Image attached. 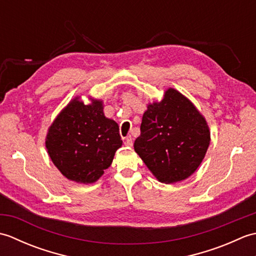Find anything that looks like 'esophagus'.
Instances as JSON below:
<instances>
[{"instance_id": "34e87169", "label": "esophagus", "mask_w": 256, "mask_h": 256, "mask_svg": "<svg viewBox=\"0 0 256 256\" xmlns=\"http://www.w3.org/2000/svg\"><path fill=\"white\" fill-rule=\"evenodd\" d=\"M124 145L133 146V138H132V136H126V138H124Z\"/></svg>"}]
</instances>
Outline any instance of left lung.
<instances>
[{
    "label": "left lung",
    "instance_id": "8db88e82",
    "mask_svg": "<svg viewBox=\"0 0 256 256\" xmlns=\"http://www.w3.org/2000/svg\"><path fill=\"white\" fill-rule=\"evenodd\" d=\"M210 132L204 118L175 89L148 106L134 150L160 182L188 178L204 158Z\"/></svg>",
    "mask_w": 256,
    "mask_h": 256
}]
</instances>
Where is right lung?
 <instances>
[{
	"label": "right lung",
	"mask_w": 256,
	"mask_h": 256,
	"mask_svg": "<svg viewBox=\"0 0 256 256\" xmlns=\"http://www.w3.org/2000/svg\"><path fill=\"white\" fill-rule=\"evenodd\" d=\"M121 145L118 125L104 116L102 101L86 106L78 98L59 114L46 138L55 166L64 177L81 184L96 182Z\"/></svg>",
	"instance_id": "1"
}]
</instances>
